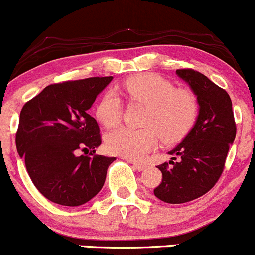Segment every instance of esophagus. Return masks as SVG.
I'll return each instance as SVG.
<instances>
[{
	"mask_svg": "<svg viewBox=\"0 0 255 255\" xmlns=\"http://www.w3.org/2000/svg\"><path fill=\"white\" fill-rule=\"evenodd\" d=\"M130 163L132 164L133 168H135V169H137V170H145L146 168H147L146 164L140 163V162H133V161H130Z\"/></svg>",
	"mask_w": 255,
	"mask_h": 255,
	"instance_id": "esophagus-1",
	"label": "esophagus"
}]
</instances>
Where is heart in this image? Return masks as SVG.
Returning a JSON list of instances; mask_svg holds the SVG:
<instances>
[{"label":"heart","mask_w":255,"mask_h":255,"mask_svg":"<svg viewBox=\"0 0 255 255\" xmlns=\"http://www.w3.org/2000/svg\"><path fill=\"white\" fill-rule=\"evenodd\" d=\"M128 102L146 106L143 128L133 130L120 127L106 136L110 153L137 161L156 148L159 138L177 142L191 130L199 114L198 99L186 89H175L172 82L153 73L133 76L119 87ZM122 99L117 92L108 91L96 107V117L106 128H112L122 115ZM161 135H159V133Z\"/></svg>","instance_id":"obj_1"}]
</instances>
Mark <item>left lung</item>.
Segmentation results:
<instances>
[{
	"label": "left lung",
	"instance_id": "obj_1",
	"mask_svg": "<svg viewBox=\"0 0 255 255\" xmlns=\"http://www.w3.org/2000/svg\"><path fill=\"white\" fill-rule=\"evenodd\" d=\"M175 73L195 94L199 114L182 142L168 152L172 156L169 163L157 167L162 172V182L153 193L168 204L200 198L216 184L236 137L232 102L227 92L198 71L184 69Z\"/></svg>",
	"mask_w": 255,
	"mask_h": 255
}]
</instances>
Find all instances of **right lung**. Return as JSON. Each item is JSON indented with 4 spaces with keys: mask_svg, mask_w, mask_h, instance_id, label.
I'll list each match as a JSON object with an SVG mask.
<instances>
[{
    "mask_svg": "<svg viewBox=\"0 0 255 255\" xmlns=\"http://www.w3.org/2000/svg\"><path fill=\"white\" fill-rule=\"evenodd\" d=\"M113 77H91L45 87L24 104L15 145L28 174L50 201L80 206L103 188L115 157L77 156L102 143L97 120L87 110Z\"/></svg>",
    "mask_w": 255,
    "mask_h": 255,
    "instance_id": "right-lung-1",
    "label": "right lung"
}]
</instances>
